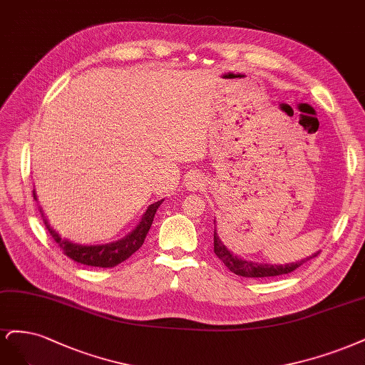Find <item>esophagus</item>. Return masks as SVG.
I'll use <instances>...</instances> for the list:
<instances>
[{
    "label": "esophagus",
    "mask_w": 365,
    "mask_h": 365,
    "mask_svg": "<svg viewBox=\"0 0 365 365\" xmlns=\"http://www.w3.org/2000/svg\"><path fill=\"white\" fill-rule=\"evenodd\" d=\"M205 185L203 182V178L198 173H191L190 175L186 178V190L190 191H195V190H200Z\"/></svg>",
    "instance_id": "esophagus-1"
}]
</instances>
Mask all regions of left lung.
Wrapping results in <instances>:
<instances>
[{"instance_id": "obj_1", "label": "left lung", "mask_w": 365, "mask_h": 365, "mask_svg": "<svg viewBox=\"0 0 365 365\" xmlns=\"http://www.w3.org/2000/svg\"><path fill=\"white\" fill-rule=\"evenodd\" d=\"M214 225H217L215 220H214ZM214 252L220 257V259L225 262V265L230 269L232 273L242 276V277H274V276L288 274L320 253V252H317L312 256H308L307 259L285 264V265H276V264L273 265V264L244 259V257L235 255L233 252H230L227 249V245H225V242H222L221 238L218 237L217 227L214 229Z\"/></svg>"}]
</instances>
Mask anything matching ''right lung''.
Segmentation results:
<instances>
[{
    "label": "right lung",
    "instance_id": "right-lung-1",
    "mask_svg": "<svg viewBox=\"0 0 365 365\" xmlns=\"http://www.w3.org/2000/svg\"><path fill=\"white\" fill-rule=\"evenodd\" d=\"M33 197L34 200H38L36 191H33ZM162 202L163 200H159V202L150 205L144 212L143 218H140L139 225L130 233L125 235L124 238L113 242H108V244L88 245V244H77L74 241L62 238L61 235H58V232L54 227H51L48 220H46V217L42 212V207H41V214L45 222V227L48 229L53 240L58 244V247H61L68 257H71L73 261L83 265L110 268L121 264L123 261L127 259V257H130L139 247L144 244V240L153 225V218H155L156 210L162 205Z\"/></svg>",
    "mask_w": 365,
    "mask_h": 365
}]
</instances>
